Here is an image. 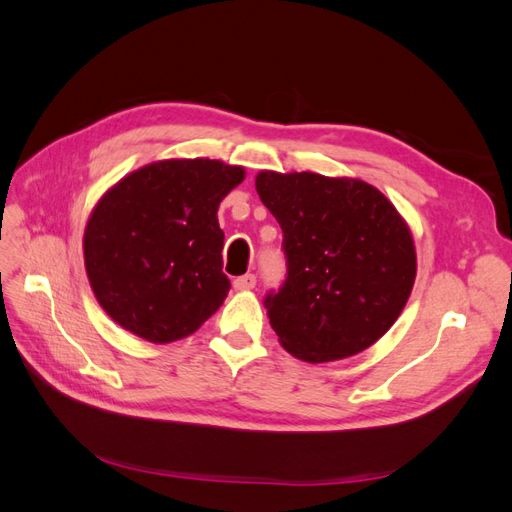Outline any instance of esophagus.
Segmentation results:
<instances>
[{
	"instance_id": "esophagus-1",
	"label": "esophagus",
	"mask_w": 512,
	"mask_h": 512,
	"mask_svg": "<svg viewBox=\"0 0 512 512\" xmlns=\"http://www.w3.org/2000/svg\"><path fill=\"white\" fill-rule=\"evenodd\" d=\"M232 286H235V290H252L256 286V275H252V273L241 275L235 282H232Z\"/></svg>"
}]
</instances>
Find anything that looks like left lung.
I'll use <instances>...</instances> for the list:
<instances>
[{
    "instance_id": "left-lung-1",
    "label": "left lung",
    "mask_w": 512,
    "mask_h": 512,
    "mask_svg": "<svg viewBox=\"0 0 512 512\" xmlns=\"http://www.w3.org/2000/svg\"><path fill=\"white\" fill-rule=\"evenodd\" d=\"M256 192L284 232L288 275L265 307L301 361L359 354L404 312L416 277L412 232L374 185L350 177L260 170Z\"/></svg>"
}]
</instances>
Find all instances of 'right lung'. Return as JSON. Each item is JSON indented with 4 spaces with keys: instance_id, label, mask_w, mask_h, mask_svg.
Returning <instances> with one entry per match:
<instances>
[{
    "instance_id": "1",
    "label": "right lung",
    "mask_w": 512,
    "mask_h": 512,
    "mask_svg": "<svg viewBox=\"0 0 512 512\" xmlns=\"http://www.w3.org/2000/svg\"><path fill=\"white\" fill-rule=\"evenodd\" d=\"M245 179L220 160H160L106 190L83 254L89 286L119 327L151 344L192 335L230 290L218 207Z\"/></svg>"
}]
</instances>
